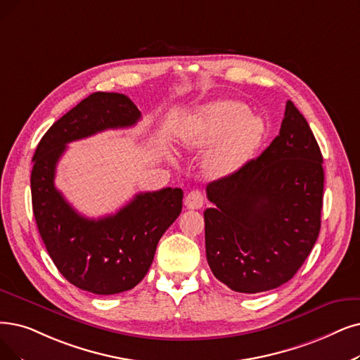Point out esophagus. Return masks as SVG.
I'll return each mask as SVG.
<instances>
[{"instance_id": "1", "label": "esophagus", "mask_w": 360, "mask_h": 360, "mask_svg": "<svg viewBox=\"0 0 360 360\" xmlns=\"http://www.w3.org/2000/svg\"><path fill=\"white\" fill-rule=\"evenodd\" d=\"M184 205L188 207L189 210H199L200 207L204 205V193L198 191V189L191 191L184 199Z\"/></svg>"}]
</instances>
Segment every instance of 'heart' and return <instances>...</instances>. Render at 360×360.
<instances>
[{
  "label": "heart",
  "instance_id": "obj_1",
  "mask_svg": "<svg viewBox=\"0 0 360 360\" xmlns=\"http://www.w3.org/2000/svg\"><path fill=\"white\" fill-rule=\"evenodd\" d=\"M264 122L258 115L248 112L242 102H217L200 113L198 141L215 143L212 162L220 169H233L252 152L260 141Z\"/></svg>",
  "mask_w": 360,
  "mask_h": 360
}]
</instances>
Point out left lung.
I'll return each mask as SVG.
<instances>
[{"label": "left lung", "mask_w": 360, "mask_h": 360, "mask_svg": "<svg viewBox=\"0 0 360 360\" xmlns=\"http://www.w3.org/2000/svg\"><path fill=\"white\" fill-rule=\"evenodd\" d=\"M323 158L303 115L288 100L279 134L238 171L211 181L204 211L214 276L236 292L288 282L321 230Z\"/></svg>", "instance_id": "8db88e82"}]
</instances>
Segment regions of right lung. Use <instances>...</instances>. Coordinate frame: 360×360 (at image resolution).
I'll use <instances>...</instances> for the list:
<instances>
[{"label": "right lung", "instance_id": "1", "mask_svg": "<svg viewBox=\"0 0 360 360\" xmlns=\"http://www.w3.org/2000/svg\"><path fill=\"white\" fill-rule=\"evenodd\" d=\"M140 118L127 96L93 93L49 128L34 155L32 210L42 242L62 275L93 294H120L146 276L158 242L181 212L183 191L137 193L118 212L94 220L78 214L56 189V167L68 143L133 127Z\"/></svg>", "mask_w": 360, "mask_h": 360}]
</instances>
